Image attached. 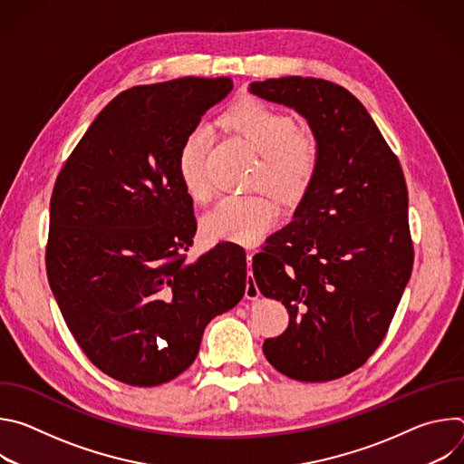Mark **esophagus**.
Returning a JSON list of instances; mask_svg holds the SVG:
<instances>
[{
	"mask_svg": "<svg viewBox=\"0 0 464 464\" xmlns=\"http://www.w3.org/2000/svg\"><path fill=\"white\" fill-rule=\"evenodd\" d=\"M246 260H247V277H246V297L247 299H256L260 295L258 292V286H256V281L253 277V272H251V260H253V251H247L246 255Z\"/></svg>",
	"mask_w": 464,
	"mask_h": 464,
	"instance_id": "obj_1",
	"label": "esophagus"
}]
</instances>
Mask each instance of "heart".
Returning <instances> with one entry per match:
<instances>
[{
  "label": "heart",
  "mask_w": 464,
  "mask_h": 464,
  "mask_svg": "<svg viewBox=\"0 0 464 464\" xmlns=\"http://www.w3.org/2000/svg\"><path fill=\"white\" fill-rule=\"evenodd\" d=\"M224 124L258 154L255 183L268 187L286 200L303 196L319 167V143L299 130L297 121L260 101H242L224 115ZM211 149V131L194 128L178 152V176L194 202L204 204L213 196V183L206 161ZM277 220V204L268 194L224 196L202 218V231L209 240L253 244Z\"/></svg>",
  "instance_id": "heart-1"
}]
</instances>
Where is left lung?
Segmentation results:
<instances>
[{
  "mask_svg": "<svg viewBox=\"0 0 464 464\" xmlns=\"http://www.w3.org/2000/svg\"><path fill=\"white\" fill-rule=\"evenodd\" d=\"M249 92L299 111L321 154L294 220L253 256L258 290L290 315L262 351L288 378L336 380L380 347L411 277L404 172L343 86L283 77L253 82Z\"/></svg>",
  "mask_w": 464,
  "mask_h": 464,
  "instance_id": "left-lung-1",
  "label": "left lung"
}]
</instances>
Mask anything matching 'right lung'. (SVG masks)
Masks as SVG:
<instances>
[{"instance_id":"1","label":"right lung","mask_w":464,"mask_h":464,"mask_svg":"<svg viewBox=\"0 0 464 464\" xmlns=\"http://www.w3.org/2000/svg\"><path fill=\"white\" fill-rule=\"evenodd\" d=\"M231 88L227 77H183L119 93L56 176L49 286L88 360L122 383L181 374L208 323L244 295L238 244L185 262L196 218L176 169L185 136Z\"/></svg>"}]
</instances>
